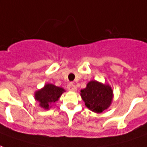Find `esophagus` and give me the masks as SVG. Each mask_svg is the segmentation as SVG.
Listing matches in <instances>:
<instances>
[{"instance_id": "1", "label": "esophagus", "mask_w": 147, "mask_h": 147, "mask_svg": "<svg viewBox=\"0 0 147 147\" xmlns=\"http://www.w3.org/2000/svg\"><path fill=\"white\" fill-rule=\"evenodd\" d=\"M67 88H68V90L70 91V92H76V91H77V88H76V86L74 85L73 84H69V85L67 86Z\"/></svg>"}]
</instances>
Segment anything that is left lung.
<instances>
[{"instance_id": "8db88e82", "label": "left lung", "mask_w": 147, "mask_h": 147, "mask_svg": "<svg viewBox=\"0 0 147 147\" xmlns=\"http://www.w3.org/2000/svg\"><path fill=\"white\" fill-rule=\"evenodd\" d=\"M81 96L90 110L101 113L110 107L113 98V91L108 84L96 80L89 81L86 88L81 90Z\"/></svg>"}]
</instances>
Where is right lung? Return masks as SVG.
<instances>
[{
  "instance_id": "add662e5",
  "label": "right lung",
  "mask_w": 147,
  "mask_h": 147,
  "mask_svg": "<svg viewBox=\"0 0 147 147\" xmlns=\"http://www.w3.org/2000/svg\"><path fill=\"white\" fill-rule=\"evenodd\" d=\"M66 91L63 88L52 84H46L42 88L34 92V98L39 102V106L45 110H49L51 104L57 102L62 94Z\"/></svg>"
}]
</instances>
